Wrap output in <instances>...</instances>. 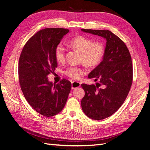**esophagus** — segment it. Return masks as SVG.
<instances>
[{
	"label": "esophagus",
	"mask_w": 150,
	"mask_h": 150,
	"mask_svg": "<svg viewBox=\"0 0 150 150\" xmlns=\"http://www.w3.org/2000/svg\"><path fill=\"white\" fill-rule=\"evenodd\" d=\"M80 86H81V83L79 82H71V89H76V88L80 87Z\"/></svg>",
	"instance_id": "obj_1"
}]
</instances>
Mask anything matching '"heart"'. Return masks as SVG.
Wrapping results in <instances>:
<instances>
[{"label": "heart", "mask_w": 150, "mask_h": 150, "mask_svg": "<svg viewBox=\"0 0 150 150\" xmlns=\"http://www.w3.org/2000/svg\"><path fill=\"white\" fill-rule=\"evenodd\" d=\"M72 47L79 51L80 60L89 67H95L101 63L104 56V45L100 42H94L83 36H77L69 42ZM54 56L58 63H62L65 59V49L64 46L59 44L54 50ZM84 73L82 68L75 67H69L65 71L69 77L73 79H79Z\"/></svg>", "instance_id": "1"}]
</instances>
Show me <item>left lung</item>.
<instances>
[{
	"label": "left lung",
	"instance_id": "8db88e82",
	"mask_svg": "<svg viewBox=\"0 0 150 150\" xmlns=\"http://www.w3.org/2000/svg\"><path fill=\"white\" fill-rule=\"evenodd\" d=\"M81 30L106 40L102 61L88 75L99 83L81 85L85 91L81 101L83 113L93 120H103L120 108L129 93L132 83L131 56L124 42L109 30Z\"/></svg>",
	"mask_w": 150,
	"mask_h": 150
}]
</instances>
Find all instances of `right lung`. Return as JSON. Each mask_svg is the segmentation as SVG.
Wrapping results in <instances>:
<instances>
[{
    "label": "right lung",
    "instance_id": "right-lung-1",
    "mask_svg": "<svg viewBox=\"0 0 150 150\" xmlns=\"http://www.w3.org/2000/svg\"><path fill=\"white\" fill-rule=\"evenodd\" d=\"M68 32L64 28L40 30L26 42L19 59V82L24 96L36 112L45 117L62 111L71 90V83L68 80L53 83L47 76L57 66L56 45Z\"/></svg>",
    "mask_w": 150,
    "mask_h": 150
}]
</instances>
